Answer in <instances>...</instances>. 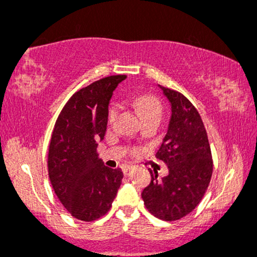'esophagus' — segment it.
I'll list each match as a JSON object with an SVG mask.
<instances>
[{
    "mask_svg": "<svg viewBox=\"0 0 257 257\" xmlns=\"http://www.w3.org/2000/svg\"><path fill=\"white\" fill-rule=\"evenodd\" d=\"M135 170H136L135 166H125V167L122 168V172H123V174H125V176L128 177V176H131L132 173H134Z\"/></svg>",
    "mask_w": 257,
    "mask_h": 257,
    "instance_id": "1",
    "label": "esophagus"
}]
</instances>
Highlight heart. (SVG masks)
Returning <instances> with one entry per match:
<instances>
[{"label": "heart", "instance_id": "obj_1", "mask_svg": "<svg viewBox=\"0 0 257 257\" xmlns=\"http://www.w3.org/2000/svg\"><path fill=\"white\" fill-rule=\"evenodd\" d=\"M135 108L138 111V114L142 116V119L146 120L153 119V117H158L160 119L162 115V107L161 101L154 95H140L135 98ZM119 111V105L116 103L110 104L109 109H108V122H113L115 120Z\"/></svg>", "mask_w": 257, "mask_h": 257}]
</instances>
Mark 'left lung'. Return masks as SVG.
Segmentation results:
<instances>
[{"mask_svg":"<svg viewBox=\"0 0 257 257\" xmlns=\"http://www.w3.org/2000/svg\"><path fill=\"white\" fill-rule=\"evenodd\" d=\"M164 90L172 104L170 126L156 158L168 166V176L152 182L142 192L144 206L154 216L176 221L198 206L209 185L213 159L206 127L197 109L183 93Z\"/></svg>","mask_w":257,"mask_h":257,"instance_id":"8db88e82","label":"left lung"}]
</instances>
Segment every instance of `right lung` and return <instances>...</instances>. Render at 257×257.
<instances>
[{
	"instance_id": "1",
	"label": "right lung",
	"mask_w": 257,
	"mask_h": 257,
	"mask_svg": "<svg viewBox=\"0 0 257 257\" xmlns=\"http://www.w3.org/2000/svg\"><path fill=\"white\" fill-rule=\"evenodd\" d=\"M125 78L109 75L78 90L54 126L48 173L62 206L81 221H93L109 212L121 185V170L105 167L98 159L97 142L107 130L109 99Z\"/></svg>"
}]
</instances>
